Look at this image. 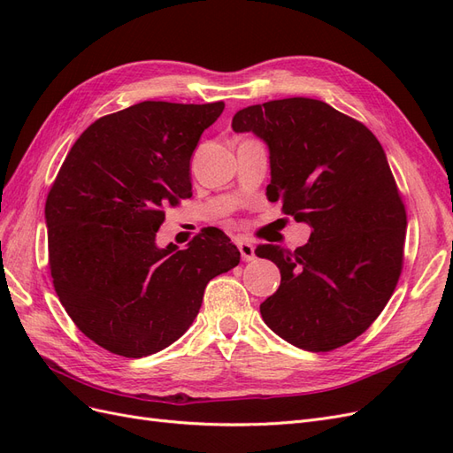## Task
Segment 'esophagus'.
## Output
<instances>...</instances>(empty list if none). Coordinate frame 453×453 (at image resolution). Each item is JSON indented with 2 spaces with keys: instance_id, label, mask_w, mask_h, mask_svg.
<instances>
[{
  "instance_id": "34e87169",
  "label": "esophagus",
  "mask_w": 453,
  "mask_h": 453,
  "mask_svg": "<svg viewBox=\"0 0 453 453\" xmlns=\"http://www.w3.org/2000/svg\"><path fill=\"white\" fill-rule=\"evenodd\" d=\"M236 245H238L240 255H242V258L245 260V263H250V260L255 258V245H253V242H250L248 238H240L236 242Z\"/></svg>"
}]
</instances>
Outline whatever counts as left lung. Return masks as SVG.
<instances>
[{
    "instance_id": "8db88e82",
    "label": "left lung",
    "mask_w": 453,
    "mask_h": 453,
    "mask_svg": "<svg viewBox=\"0 0 453 453\" xmlns=\"http://www.w3.org/2000/svg\"><path fill=\"white\" fill-rule=\"evenodd\" d=\"M232 130L266 143L268 200L311 228L295 251L255 250L281 273L260 315L296 348L348 344L386 308L403 268L406 211L383 147L361 122L311 98L250 105Z\"/></svg>"
}]
</instances>
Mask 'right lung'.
<instances>
[{"label":"right lung","mask_w":453,"mask_h":453,"mask_svg":"<svg viewBox=\"0 0 453 453\" xmlns=\"http://www.w3.org/2000/svg\"><path fill=\"white\" fill-rule=\"evenodd\" d=\"M225 104L142 102L102 117L67 153L45 203L49 265L67 315L104 349L140 359L193 325L203 289L238 266L219 228L157 245L164 208L193 196L190 157Z\"/></svg>","instance_id":"add662e5"}]
</instances>
